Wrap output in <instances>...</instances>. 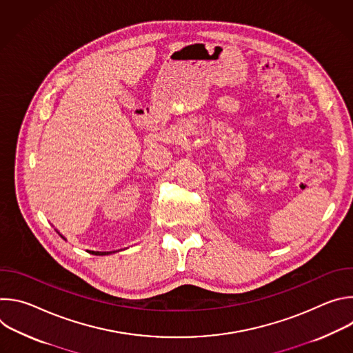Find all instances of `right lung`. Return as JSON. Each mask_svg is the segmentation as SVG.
<instances>
[{
    "label": "right lung",
    "mask_w": 353,
    "mask_h": 353,
    "mask_svg": "<svg viewBox=\"0 0 353 353\" xmlns=\"http://www.w3.org/2000/svg\"><path fill=\"white\" fill-rule=\"evenodd\" d=\"M90 254H94V256H106V254H110V253H103V251H89Z\"/></svg>",
    "instance_id": "add662e5"
}]
</instances>
